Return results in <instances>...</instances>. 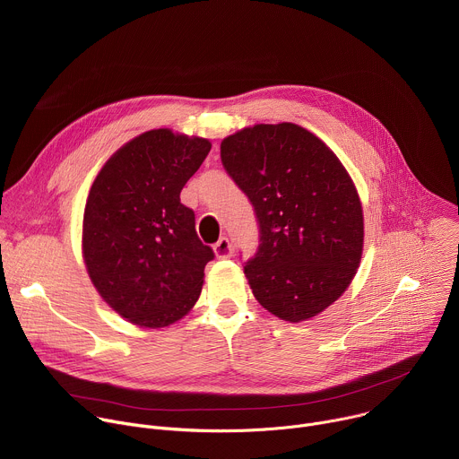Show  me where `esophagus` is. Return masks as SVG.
Segmentation results:
<instances>
[{
	"label": "esophagus",
	"instance_id": "1",
	"mask_svg": "<svg viewBox=\"0 0 459 459\" xmlns=\"http://www.w3.org/2000/svg\"><path fill=\"white\" fill-rule=\"evenodd\" d=\"M212 248H214L216 257H220V259H225V257L232 255V245H230V241L227 238H221L218 243H214Z\"/></svg>",
	"mask_w": 459,
	"mask_h": 459
}]
</instances>
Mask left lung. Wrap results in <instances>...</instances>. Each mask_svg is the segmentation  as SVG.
<instances>
[{"label":"left lung","mask_w":459,"mask_h":459,"mask_svg":"<svg viewBox=\"0 0 459 459\" xmlns=\"http://www.w3.org/2000/svg\"><path fill=\"white\" fill-rule=\"evenodd\" d=\"M221 163L248 195L259 247L245 276L259 305L307 321L351 285L363 254L359 194L338 156L296 123H257L221 142Z\"/></svg>","instance_id":"1"}]
</instances>
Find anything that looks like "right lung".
<instances>
[{
  "label": "right lung",
  "mask_w": 459,
  "mask_h": 459,
  "mask_svg": "<svg viewBox=\"0 0 459 459\" xmlns=\"http://www.w3.org/2000/svg\"><path fill=\"white\" fill-rule=\"evenodd\" d=\"M212 143L154 128L119 147L85 204L82 250L103 301L130 323L163 329L198 301L214 257L179 192Z\"/></svg>",
  "instance_id": "1"
}]
</instances>
